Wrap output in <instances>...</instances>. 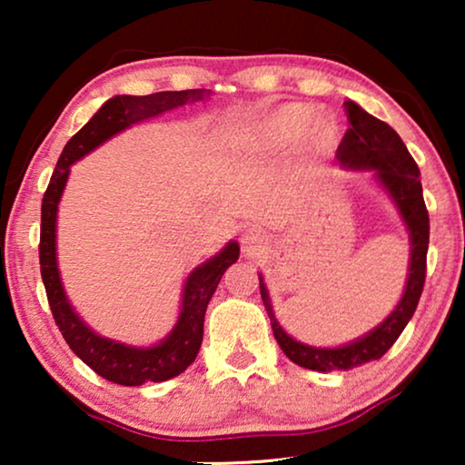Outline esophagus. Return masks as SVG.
<instances>
[{"instance_id": "1", "label": "esophagus", "mask_w": 465, "mask_h": 465, "mask_svg": "<svg viewBox=\"0 0 465 465\" xmlns=\"http://www.w3.org/2000/svg\"><path fill=\"white\" fill-rule=\"evenodd\" d=\"M266 243H269V237H266L262 231H247L243 234V241H241L247 256H256V253L264 250Z\"/></svg>"}]
</instances>
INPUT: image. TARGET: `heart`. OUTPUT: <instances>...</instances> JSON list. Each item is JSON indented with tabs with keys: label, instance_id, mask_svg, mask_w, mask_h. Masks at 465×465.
<instances>
[{
	"label": "heart",
	"instance_id": "b5f03b06",
	"mask_svg": "<svg viewBox=\"0 0 465 465\" xmlns=\"http://www.w3.org/2000/svg\"><path fill=\"white\" fill-rule=\"evenodd\" d=\"M304 131H309L311 142L317 145H328L334 142V123L326 116H315L302 105H288L272 112L262 123L253 126L250 145L253 148H283L296 142Z\"/></svg>",
	"mask_w": 465,
	"mask_h": 465
}]
</instances>
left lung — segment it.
<instances>
[{
	"instance_id": "8db88e82",
	"label": "left lung",
	"mask_w": 465,
	"mask_h": 465,
	"mask_svg": "<svg viewBox=\"0 0 465 465\" xmlns=\"http://www.w3.org/2000/svg\"><path fill=\"white\" fill-rule=\"evenodd\" d=\"M345 114L349 129L345 137L341 139L336 158L345 167L374 169L381 183L390 190L411 231V272L404 296L396 311L364 339L339 349L307 347L285 334L275 320L272 304L269 301V294H266V285L260 277V294H262L264 309L269 313L272 334H275L279 347L294 364L317 372L351 371V368H358L366 361L383 358L393 342L398 341V336L402 334L412 313H415L425 285V271H428L430 215L423 201V188L421 180H419L415 158L406 150L398 133L383 120L371 116L360 105H355L353 101H345Z\"/></svg>"
}]
</instances>
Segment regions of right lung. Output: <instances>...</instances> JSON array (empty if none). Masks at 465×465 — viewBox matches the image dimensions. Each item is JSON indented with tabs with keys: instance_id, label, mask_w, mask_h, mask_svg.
<instances>
[{
	"instance_id": "obj_1",
	"label": "right lung",
	"mask_w": 465,
	"mask_h": 465,
	"mask_svg": "<svg viewBox=\"0 0 465 465\" xmlns=\"http://www.w3.org/2000/svg\"><path fill=\"white\" fill-rule=\"evenodd\" d=\"M207 88H190V91H163L152 93L145 97H131V94H118L107 101L82 129L65 143L56 163L54 173L42 199V228H40V271L42 282L46 288L48 304L53 317L59 326L63 339L69 349L93 368L99 377H104L118 385H142L145 381L173 379L193 364L203 342V322H205L207 304L212 301L215 288H218L222 275L228 266L237 262L239 245L228 243L218 256L199 266L188 277L183 288L182 313L167 339L161 345L150 349H135L120 345V342L101 339L91 332L80 317L69 307L65 292H63L59 269H56V205H59L61 193L65 188L69 164L80 161L82 156L104 143L105 139L116 135L126 126L139 123V120L154 118L158 114L173 110V107L196 104L209 97Z\"/></svg>"
}]
</instances>
